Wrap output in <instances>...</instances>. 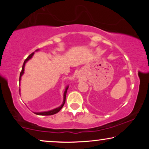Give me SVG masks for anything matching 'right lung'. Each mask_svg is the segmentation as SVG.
<instances>
[{
  "instance_id": "add662e5",
  "label": "right lung",
  "mask_w": 149,
  "mask_h": 149,
  "mask_svg": "<svg viewBox=\"0 0 149 149\" xmlns=\"http://www.w3.org/2000/svg\"><path fill=\"white\" fill-rule=\"evenodd\" d=\"M34 55V52L32 53V54H31L26 59L25 61H24V64H23V66H22V71L21 72H20V75H19V81L21 80V77L22 76V74H24V66H25V64L26 63V62H27L28 60H29L30 58H32V56ZM68 89V86L66 87V89H65V91H64V101H63V103L60 106V107L58 108H56V109H55L54 110H52V111H47V112H42V113H34L36 114V115H45V116H47V115H54V114H56L57 113H58L59 111H60L61 109H62V108L63 107V106L64 105V103L65 102H66V92H67V89Z\"/></svg>"
}]
</instances>
